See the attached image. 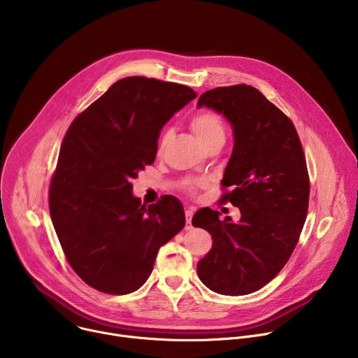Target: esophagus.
<instances>
[{"label": "esophagus", "mask_w": 358, "mask_h": 358, "mask_svg": "<svg viewBox=\"0 0 358 358\" xmlns=\"http://www.w3.org/2000/svg\"><path fill=\"white\" fill-rule=\"evenodd\" d=\"M192 215H194V208H192V207H189L188 210H185V220H187V222H185V229H187V231L192 228V224H191Z\"/></svg>", "instance_id": "esophagus-1"}]
</instances>
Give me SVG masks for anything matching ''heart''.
<instances>
[{"label": "heart", "instance_id": "obj_1", "mask_svg": "<svg viewBox=\"0 0 358 358\" xmlns=\"http://www.w3.org/2000/svg\"><path fill=\"white\" fill-rule=\"evenodd\" d=\"M189 126L199 141L206 145L214 140H225V126L218 115L214 112H199L192 116ZM171 137V131L166 130L160 138V147H164Z\"/></svg>", "mask_w": 358, "mask_h": 358}]
</instances>
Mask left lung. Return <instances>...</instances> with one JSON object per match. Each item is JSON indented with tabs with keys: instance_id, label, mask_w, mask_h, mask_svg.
I'll return each instance as SVG.
<instances>
[{
	"instance_id": "left-lung-1",
	"label": "left lung",
	"mask_w": 358,
	"mask_h": 358,
	"mask_svg": "<svg viewBox=\"0 0 358 358\" xmlns=\"http://www.w3.org/2000/svg\"><path fill=\"white\" fill-rule=\"evenodd\" d=\"M196 106L222 115L232 127L221 181L231 191L222 199L241 211L236 224L210 208L194 214L192 225L213 236L196 273L215 293L249 294L282 271L303 229L310 192L303 148L293 123L253 86L208 90Z\"/></svg>"
}]
</instances>
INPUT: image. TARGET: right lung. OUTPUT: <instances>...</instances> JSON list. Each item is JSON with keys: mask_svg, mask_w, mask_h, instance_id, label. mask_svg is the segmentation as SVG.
<instances>
[{"mask_svg": "<svg viewBox=\"0 0 358 358\" xmlns=\"http://www.w3.org/2000/svg\"><path fill=\"white\" fill-rule=\"evenodd\" d=\"M196 93L141 76L113 83L71 124L49 189V213L66 259L89 286L137 290L159 249L185 225L171 195L141 206L131 180L155 163L164 124Z\"/></svg>", "mask_w": 358, "mask_h": 358, "instance_id": "right-lung-1", "label": "right lung"}]
</instances>
